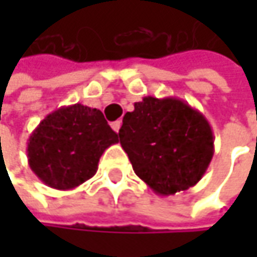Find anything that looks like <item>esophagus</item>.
<instances>
[{
  "mask_svg": "<svg viewBox=\"0 0 257 257\" xmlns=\"http://www.w3.org/2000/svg\"><path fill=\"white\" fill-rule=\"evenodd\" d=\"M120 126H122V120H116V122L111 123V128H113V131H116V132H119Z\"/></svg>",
  "mask_w": 257,
  "mask_h": 257,
  "instance_id": "obj_1",
  "label": "esophagus"
}]
</instances>
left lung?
Here are the masks:
<instances>
[{
	"label": "left lung",
	"instance_id": "1",
	"mask_svg": "<svg viewBox=\"0 0 257 257\" xmlns=\"http://www.w3.org/2000/svg\"><path fill=\"white\" fill-rule=\"evenodd\" d=\"M119 138L135 174L161 196L193 187L214 155L205 116L174 96L135 102L123 116Z\"/></svg>",
	"mask_w": 257,
	"mask_h": 257
}]
</instances>
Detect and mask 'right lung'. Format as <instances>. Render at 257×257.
<instances>
[{
    "label": "right lung",
    "mask_w": 257,
    "mask_h": 257,
    "mask_svg": "<svg viewBox=\"0 0 257 257\" xmlns=\"http://www.w3.org/2000/svg\"><path fill=\"white\" fill-rule=\"evenodd\" d=\"M119 143L104 114L83 104L47 114L28 138V164L49 187L70 190L92 179L105 149Z\"/></svg>",
    "instance_id": "right-lung-1"
}]
</instances>
